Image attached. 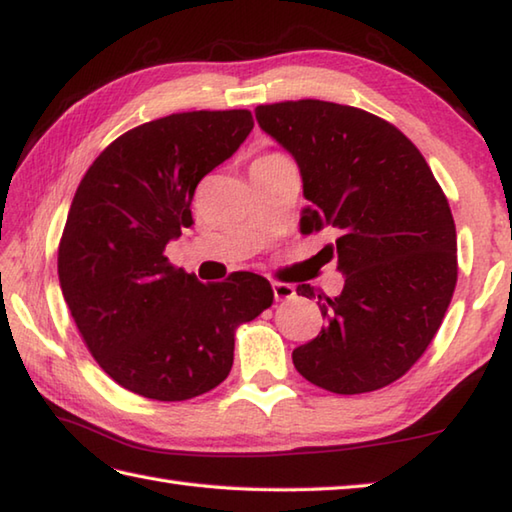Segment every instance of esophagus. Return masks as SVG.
Segmentation results:
<instances>
[{
    "label": "esophagus",
    "mask_w": 512,
    "mask_h": 512,
    "mask_svg": "<svg viewBox=\"0 0 512 512\" xmlns=\"http://www.w3.org/2000/svg\"><path fill=\"white\" fill-rule=\"evenodd\" d=\"M272 292H274L276 301H289V298L296 296V287L289 285V283H278V281H274V283H272Z\"/></svg>",
    "instance_id": "1"
}]
</instances>
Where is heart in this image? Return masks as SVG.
<instances>
[{
    "mask_svg": "<svg viewBox=\"0 0 512 512\" xmlns=\"http://www.w3.org/2000/svg\"><path fill=\"white\" fill-rule=\"evenodd\" d=\"M263 158H281V156H278V153H269V156H263ZM263 158H258V160H263Z\"/></svg>",
    "mask_w": 512,
    "mask_h": 512,
    "instance_id": "heart-1",
    "label": "heart"
}]
</instances>
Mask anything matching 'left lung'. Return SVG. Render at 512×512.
Here are the masks:
<instances>
[{
	"instance_id": "obj_1",
	"label": "left lung",
	"mask_w": 512,
	"mask_h": 512,
	"mask_svg": "<svg viewBox=\"0 0 512 512\" xmlns=\"http://www.w3.org/2000/svg\"><path fill=\"white\" fill-rule=\"evenodd\" d=\"M267 136L292 153L310 205L301 231H336L334 298L325 327L296 347V370L318 388L361 394L401 379L435 339L457 285V231L426 158L394 127L354 106L298 100L256 106ZM298 294L316 298L314 287Z\"/></svg>"
}]
</instances>
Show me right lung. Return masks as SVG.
I'll return each instance as SVG.
<instances>
[{
	"label": "right lung",
	"instance_id": "1",
	"mask_svg": "<svg viewBox=\"0 0 512 512\" xmlns=\"http://www.w3.org/2000/svg\"><path fill=\"white\" fill-rule=\"evenodd\" d=\"M254 129L247 109L173 113L113 140L75 191L57 252L64 301L111 379L140 397L187 401L234 363V332L274 301L267 278L200 283L165 247L194 225L198 182Z\"/></svg>",
	"mask_w": 512,
	"mask_h": 512
}]
</instances>
